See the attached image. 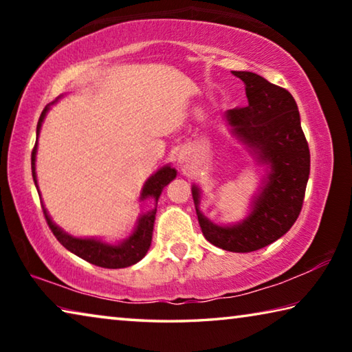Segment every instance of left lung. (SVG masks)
Masks as SVG:
<instances>
[{
  "mask_svg": "<svg viewBox=\"0 0 352 352\" xmlns=\"http://www.w3.org/2000/svg\"><path fill=\"white\" fill-rule=\"evenodd\" d=\"M233 74L245 85L248 105L226 111V118L236 135L250 147L258 148L261 160L272 164L269 182L256 199L250 217L236 226L211 223L199 210L195 186L192 199L208 242L226 252L250 253L279 239L300 216L311 172V153L292 94L250 71H233Z\"/></svg>",
  "mask_w": 352,
  "mask_h": 352,
  "instance_id": "1",
  "label": "left lung"
}]
</instances>
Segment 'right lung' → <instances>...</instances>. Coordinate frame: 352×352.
I'll list each match as a JSON object with an SVG mask.
<instances>
[{"instance_id": "1", "label": "right lung", "mask_w": 352, "mask_h": 352, "mask_svg": "<svg viewBox=\"0 0 352 352\" xmlns=\"http://www.w3.org/2000/svg\"><path fill=\"white\" fill-rule=\"evenodd\" d=\"M46 110H47V105L45 107V110L41 111V115H40L38 124H37V136L40 132L41 122H43V118L46 115ZM35 152H37V142H35V146L32 148V157H31L34 183L37 184V178H35ZM175 175H177L175 169L169 168V166L160 169L157 174L152 175L146 182L141 197L142 199L152 197L155 200H158L163 188L168 183H170V180H174ZM41 208H43V214H45L47 226L51 228L52 234L56 236V239L60 242L65 248L69 250L71 253H74L76 256H79V258L85 259L87 262H90V264L102 267V269H124V267L133 265V264H136V262L144 258L148 247H151L157 208L152 210L151 212L144 214V216L140 219V223H138V226H136L135 233L130 236V239L122 242L121 245H107V243H102L100 241L76 239V237L65 234L57 225L52 223V220L50 219V216H47L45 206H41Z\"/></svg>"}]
</instances>
